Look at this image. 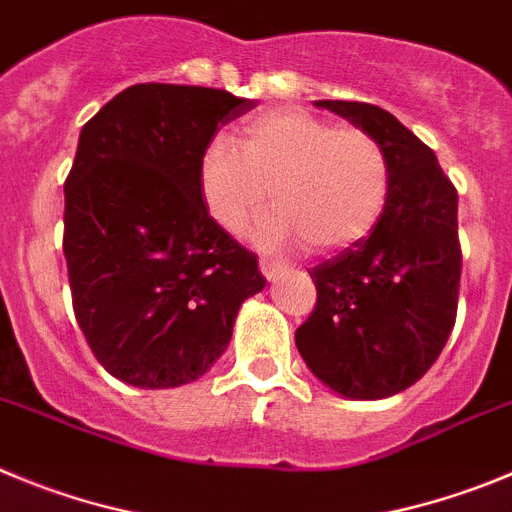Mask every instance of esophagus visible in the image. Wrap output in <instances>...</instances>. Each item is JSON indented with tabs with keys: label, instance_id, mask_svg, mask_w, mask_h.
Here are the masks:
<instances>
[{
	"label": "esophagus",
	"instance_id": "34e87169",
	"mask_svg": "<svg viewBox=\"0 0 512 512\" xmlns=\"http://www.w3.org/2000/svg\"><path fill=\"white\" fill-rule=\"evenodd\" d=\"M259 266H261V274H264V277L269 279V282H271V279H277L279 274H282V269H284V266L279 264V261L266 259V256H261V259H259Z\"/></svg>",
	"mask_w": 512,
	"mask_h": 512
}]
</instances>
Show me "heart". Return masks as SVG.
I'll use <instances>...</instances> for the list:
<instances>
[{"instance_id": "1", "label": "heart", "mask_w": 512, "mask_h": 512, "mask_svg": "<svg viewBox=\"0 0 512 512\" xmlns=\"http://www.w3.org/2000/svg\"><path fill=\"white\" fill-rule=\"evenodd\" d=\"M390 156L369 130L333 125L302 107L248 117L235 146L210 140L200 153L197 187L205 210L228 233L246 228L271 202L259 228L264 246L307 243L338 253L372 233L390 197Z\"/></svg>"}]
</instances>
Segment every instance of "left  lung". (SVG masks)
Segmentation results:
<instances>
[{"label":"left lung","instance_id":"8db88e82","mask_svg":"<svg viewBox=\"0 0 512 512\" xmlns=\"http://www.w3.org/2000/svg\"><path fill=\"white\" fill-rule=\"evenodd\" d=\"M318 107L382 143L392 184L372 233L310 271L318 302L295 343L333 392L382 400L418 382L454 330L459 194L436 153L387 110L341 99H320Z\"/></svg>","mask_w":512,"mask_h":512}]
</instances>
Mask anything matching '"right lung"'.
I'll use <instances>...</instances> for the list:
<instances>
[{
	"mask_svg": "<svg viewBox=\"0 0 512 512\" xmlns=\"http://www.w3.org/2000/svg\"><path fill=\"white\" fill-rule=\"evenodd\" d=\"M225 89L135 84L81 128L63 194V256L81 333L120 382L200 379L261 292L256 253L205 210L200 153L253 110Z\"/></svg>",
	"mask_w": 512,
	"mask_h": 512,
	"instance_id": "obj_1",
	"label": "right lung"
}]
</instances>
